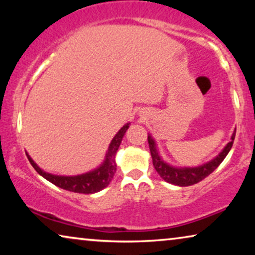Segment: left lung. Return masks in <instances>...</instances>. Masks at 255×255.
<instances>
[{"label": "left lung", "mask_w": 255, "mask_h": 255, "mask_svg": "<svg viewBox=\"0 0 255 255\" xmlns=\"http://www.w3.org/2000/svg\"><path fill=\"white\" fill-rule=\"evenodd\" d=\"M236 137V130L233 131L231 135V140L225 145V147L219 152L218 155H216L214 159L210 161L202 163L200 166L196 167H177L173 166L170 163L166 162L165 160L160 155L158 145L151 134H148V146L149 151H151L153 166L160 176L162 177L166 182L175 184V186L180 187H187L193 186L195 183H198L200 181L205 179L208 175L214 172L217 167L221 165L225 156L229 154L230 149H231L233 145V140Z\"/></svg>", "instance_id": "1"}]
</instances>
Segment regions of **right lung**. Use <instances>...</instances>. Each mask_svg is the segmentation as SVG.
Returning a JSON list of instances; mask_svg holds the SVG:
<instances>
[{"instance_id":"1","label":"right lung","mask_w":255,"mask_h":255,"mask_svg":"<svg viewBox=\"0 0 255 255\" xmlns=\"http://www.w3.org/2000/svg\"><path fill=\"white\" fill-rule=\"evenodd\" d=\"M130 127V123H127L121 130L117 132L116 135L111 140L109 147H108L106 158H104L103 162L97 167V168L90 170V172L80 174V175H72V176H65V175H55V174H51L45 172L37 165L36 162L31 159V156L26 153L27 159L36 172L50 181L51 183L55 184L59 188L62 189L73 191V193L79 194H95L97 191L104 189V188L109 186V183L113 180V177L116 173V153L120 147L122 139H123L125 132Z\"/></svg>"}]
</instances>
